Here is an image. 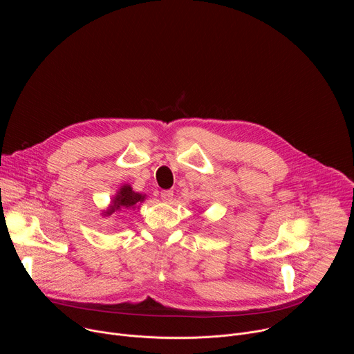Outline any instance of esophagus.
Segmentation results:
<instances>
[{
  "label": "esophagus",
  "mask_w": 354,
  "mask_h": 354,
  "mask_svg": "<svg viewBox=\"0 0 354 354\" xmlns=\"http://www.w3.org/2000/svg\"><path fill=\"white\" fill-rule=\"evenodd\" d=\"M172 197H174V190H162L161 192V198L164 201H167V203H169V201L172 200Z\"/></svg>",
  "instance_id": "esophagus-1"
}]
</instances>
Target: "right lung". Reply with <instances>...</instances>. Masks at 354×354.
I'll list each match as a JSON object with an SVG mask.
<instances>
[{
	"label": "right lung",
	"mask_w": 354,
	"mask_h": 354,
	"mask_svg": "<svg viewBox=\"0 0 354 354\" xmlns=\"http://www.w3.org/2000/svg\"><path fill=\"white\" fill-rule=\"evenodd\" d=\"M144 198H145V194L134 192L130 185H123L119 189L118 194L113 197L111 206L102 214L104 216H111L115 212H122L123 209L140 207V205L142 203Z\"/></svg>",
	"instance_id": "obj_1"
}]
</instances>
